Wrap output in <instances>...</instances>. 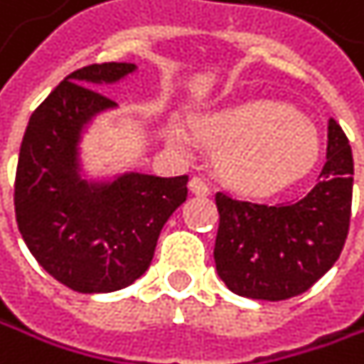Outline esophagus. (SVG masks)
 I'll return each mask as SVG.
<instances>
[{"mask_svg":"<svg viewBox=\"0 0 364 364\" xmlns=\"http://www.w3.org/2000/svg\"><path fill=\"white\" fill-rule=\"evenodd\" d=\"M188 188H191V193H195V195H208L210 193V188H208V184H205V180L203 178H191V182H188Z\"/></svg>","mask_w":364,"mask_h":364,"instance_id":"obj_1","label":"esophagus"}]
</instances>
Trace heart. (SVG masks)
<instances>
[{
	"instance_id": "obj_1",
	"label": "heart",
	"mask_w": 364,
	"mask_h": 364,
	"mask_svg": "<svg viewBox=\"0 0 364 364\" xmlns=\"http://www.w3.org/2000/svg\"><path fill=\"white\" fill-rule=\"evenodd\" d=\"M199 139L216 148L225 184L249 195L277 193L304 176L320 154L315 126L272 100H242L195 117ZM182 141V134H173Z\"/></svg>"
}]
</instances>
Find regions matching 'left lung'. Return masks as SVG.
<instances>
[{
    "instance_id": "left-lung-1",
    "label": "left lung",
    "mask_w": 364,
    "mask_h": 364,
    "mask_svg": "<svg viewBox=\"0 0 364 364\" xmlns=\"http://www.w3.org/2000/svg\"><path fill=\"white\" fill-rule=\"evenodd\" d=\"M352 186V148L331 117L326 165L320 182L302 199L270 205L216 193L218 277L234 294L253 300H287L306 291L341 255Z\"/></svg>"
}]
</instances>
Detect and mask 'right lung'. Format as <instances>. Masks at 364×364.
Wrapping results in <instances>:
<instances>
[{"instance_id": "obj_1", "label": "right lung", "mask_w": 364, "mask_h": 364, "mask_svg": "<svg viewBox=\"0 0 364 364\" xmlns=\"http://www.w3.org/2000/svg\"><path fill=\"white\" fill-rule=\"evenodd\" d=\"M134 70V64L109 62L70 73L31 113L18 152V232L44 270L81 294L137 281L150 268L163 225L188 193V176H81V134L98 113L117 107L96 87Z\"/></svg>"}]
</instances>
